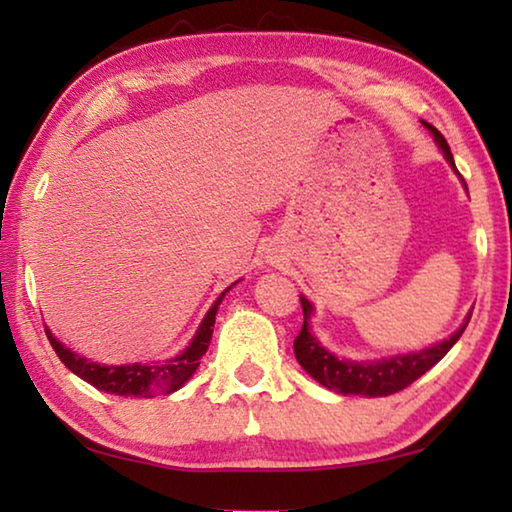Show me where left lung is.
I'll return each instance as SVG.
<instances>
[{
    "label": "left lung",
    "mask_w": 512,
    "mask_h": 512,
    "mask_svg": "<svg viewBox=\"0 0 512 512\" xmlns=\"http://www.w3.org/2000/svg\"><path fill=\"white\" fill-rule=\"evenodd\" d=\"M422 126L433 135V140H436L438 149L443 151L449 167L458 173L454 164V155L449 151V144L445 137L440 135L436 126L427 124V121H422ZM458 176H461V173H458ZM300 305H302V314H305V323H302L300 334L296 336V341H293V352H296V359L300 366L305 368L307 375L314 377L320 386H325L327 391H334L341 395H363V397H386L397 391H404L406 386L413 384V381L422 377L427 370H431L449 350L454 348V343L461 339V334L465 332V327L472 318V311H470V314L465 316L463 325L458 327L449 339L433 343L420 352L395 354V357L372 359V361H352V359H339L336 354L329 352L314 334H311L309 320L314 316V305H311L305 296H300Z\"/></svg>",
    "instance_id": "left-lung-1"
}]
</instances>
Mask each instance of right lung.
<instances>
[{
    "label": "right lung",
    "instance_id": "obj_1",
    "mask_svg": "<svg viewBox=\"0 0 512 512\" xmlns=\"http://www.w3.org/2000/svg\"><path fill=\"white\" fill-rule=\"evenodd\" d=\"M239 282V280H237ZM235 282V284H237ZM235 284H230L219 298L214 300V305L207 311L205 318L198 325L194 339L189 341L187 348L176 354L173 359L167 361H151V363H126V366H106V363H97L81 357V354L65 348L54 334L47 332V339L51 348L56 350L58 359L65 366L79 375L83 381H88L94 388H99L103 393L121 395V397H155V395H169L178 391L180 386H185L196 368L201 366L203 354L210 348L212 332H214V320L216 311H219L221 300L225 298Z\"/></svg>",
    "mask_w": 512,
    "mask_h": 512
}]
</instances>
